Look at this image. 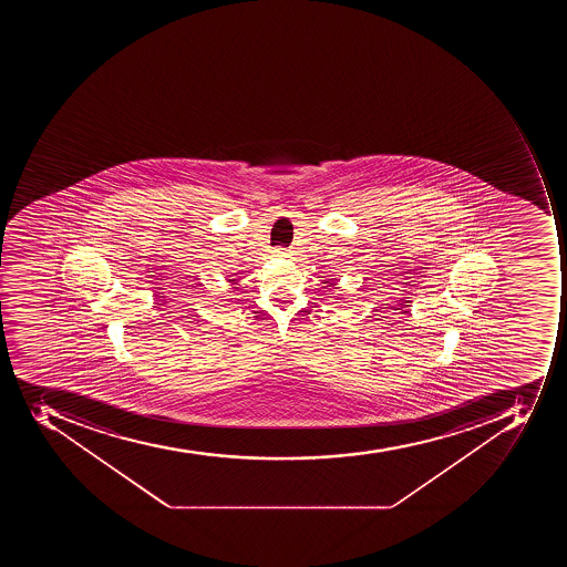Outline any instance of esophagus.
<instances>
[{
  "label": "esophagus",
  "mask_w": 567,
  "mask_h": 567,
  "mask_svg": "<svg viewBox=\"0 0 567 567\" xmlns=\"http://www.w3.org/2000/svg\"><path fill=\"white\" fill-rule=\"evenodd\" d=\"M287 251L289 250H286V248H275L272 255H275V257H287Z\"/></svg>",
  "instance_id": "34e87169"
}]
</instances>
